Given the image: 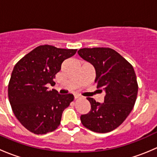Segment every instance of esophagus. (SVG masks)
Listing matches in <instances>:
<instances>
[{
    "label": "esophagus",
    "mask_w": 157,
    "mask_h": 157,
    "mask_svg": "<svg viewBox=\"0 0 157 157\" xmlns=\"http://www.w3.org/2000/svg\"><path fill=\"white\" fill-rule=\"evenodd\" d=\"M80 98H82V96L79 94H75L74 95V99H80Z\"/></svg>",
    "instance_id": "1"
}]
</instances>
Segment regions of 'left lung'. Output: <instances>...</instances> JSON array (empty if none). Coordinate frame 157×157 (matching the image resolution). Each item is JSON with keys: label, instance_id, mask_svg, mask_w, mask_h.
<instances>
[{"label": "left lung", "instance_id": "8db88e82", "mask_svg": "<svg viewBox=\"0 0 157 157\" xmlns=\"http://www.w3.org/2000/svg\"><path fill=\"white\" fill-rule=\"evenodd\" d=\"M77 53L93 64L97 88L102 87L105 91L102 104L93 98H86L91 110L80 116L82 124L94 132H110L122 124L134 108L138 91L134 70L112 48H84Z\"/></svg>", "mask_w": 157, "mask_h": 157}]
</instances>
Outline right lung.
Returning <instances> with one entry per match:
<instances>
[{"instance_id": "obj_1", "label": "right lung", "mask_w": 157, "mask_h": 157, "mask_svg": "<svg viewBox=\"0 0 157 157\" xmlns=\"http://www.w3.org/2000/svg\"><path fill=\"white\" fill-rule=\"evenodd\" d=\"M77 49L39 45L14 66L8 84V98L16 118L28 131L45 134L61 123L64 110L74 100L72 94L60 95L48 86L55 84L61 64Z\"/></svg>"}]
</instances>
